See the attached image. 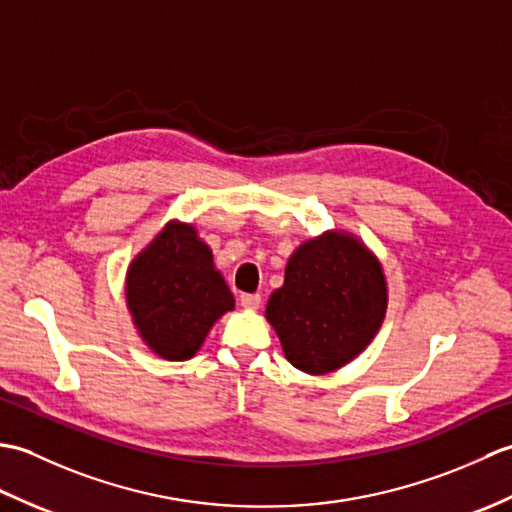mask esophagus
Wrapping results in <instances>:
<instances>
[{
	"label": "esophagus",
	"mask_w": 512,
	"mask_h": 512,
	"mask_svg": "<svg viewBox=\"0 0 512 512\" xmlns=\"http://www.w3.org/2000/svg\"><path fill=\"white\" fill-rule=\"evenodd\" d=\"M239 303H242L244 308L255 310L259 308V303H262V295H257V292H244V295H239Z\"/></svg>",
	"instance_id": "obj_1"
}]
</instances>
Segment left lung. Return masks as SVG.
<instances>
[{"mask_svg":"<svg viewBox=\"0 0 512 512\" xmlns=\"http://www.w3.org/2000/svg\"><path fill=\"white\" fill-rule=\"evenodd\" d=\"M385 308V279L376 259L356 239L325 233L290 257L286 281L270 295L266 317L292 365L325 374L365 350Z\"/></svg>","mask_w":512,"mask_h":512,"instance_id":"1","label":"left lung"}]
</instances>
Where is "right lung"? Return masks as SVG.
<instances>
[{
    "mask_svg": "<svg viewBox=\"0 0 512 512\" xmlns=\"http://www.w3.org/2000/svg\"><path fill=\"white\" fill-rule=\"evenodd\" d=\"M127 303L151 350L184 361L235 301L213 268L209 246L189 224L171 222L129 268Z\"/></svg>",
    "mask_w": 512,
    "mask_h": 512,
    "instance_id": "add662e5",
    "label": "right lung"
}]
</instances>
